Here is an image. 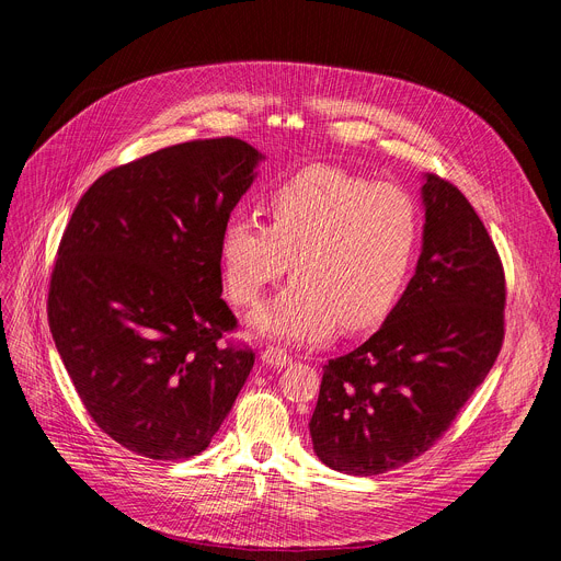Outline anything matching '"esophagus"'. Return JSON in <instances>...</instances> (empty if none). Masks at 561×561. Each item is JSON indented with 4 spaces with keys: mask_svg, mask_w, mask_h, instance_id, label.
I'll return each instance as SVG.
<instances>
[{
    "mask_svg": "<svg viewBox=\"0 0 561 561\" xmlns=\"http://www.w3.org/2000/svg\"><path fill=\"white\" fill-rule=\"evenodd\" d=\"M261 362L265 364V366H273V368H286L290 362H293V357L290 355H286V350H282V347H265L263 352H261Z\"/></svg>",
    "mask_w": 561,
    "mask_h": 561,
    "instance_id": "esophagus-1",
    "label": "esophagus"
}]
</instances>
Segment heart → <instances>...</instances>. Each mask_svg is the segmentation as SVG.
I'll return each mask as SVG.
<instances>
[{"label": "heart", "instance_id": "heart-1", "mask_svg": "<svg viewBox=\"0 0 561 561\" xmlns=\"http://www.w3.org/2000/svg\"><path fill=\"white\" fill-rule=\"evenodd\" d=\"M423 236L414 195L330 165L288 176L268 195V225L231 218L220 233L229 298L256 307L290 268L298 277L254 316V328L322 343L339 322L366 330L385 320L416 265Z\"/></svg>", "mask_w": 561, "mask_h": 561}]
</instances>
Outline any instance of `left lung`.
Masks as SVG:
<instances>
[{"mask_svg": "<svg viewBox=\"0 0 561 561\" xmlns=\"http://www.w3.org/2000/svg\"><path fill=\"white\" fill-rule=\"evenodd\" d=\"M423 252L366 343L322 366L309 423L322 463L379 476L421 457L493 368L505 341V268L463 193L427 174Z\"/></svg>", "mask_w": 561, "mask_h": 561, "instance_id": "left-lung-1", "label": "left lung"}]
</instances>
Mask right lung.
Returning <instances> with one entry per match:
<instances>
[{
    "label": "right lung",
    "instance_id": "1",
    "mask_svg": "<svg viewBox=\"0 0 561 561\" xmlns=\"http://www.w3.org/2000/svg\"><path fill=\"white\" fill-rule=\"evenodd\" d=\"M259 152L222 136L104 172L58 243L47 320L95 425L180 461L209 448L254 366L222 293L220 233Z\"/></svg>",
    "mask_w": 561,
    "mask_h": 561
}]
</instances>
